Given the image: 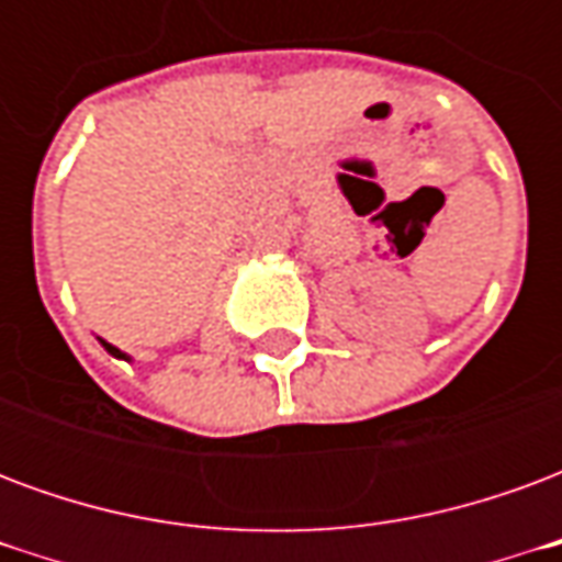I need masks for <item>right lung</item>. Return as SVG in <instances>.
Wrapping results in <instances>:
<instances>
[{
    "instance_id": "1",
    "label": "right lung",
    "mask_w": 562,
    "mask_h": 562,
    "mask_svg": "<svg viewBox=\"0 0 562 562\" xmlns=\"http://www.w3.org/2000/svg\"><path fill=\"white\" fill-rule=\"evenodd\" d=\"M102 346H104V349H108V352L114 355V358H126V361H128V355L120 352V349H116V346H111V342H104V340H102Z\"/></svg>"
}]
</instances>
